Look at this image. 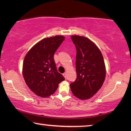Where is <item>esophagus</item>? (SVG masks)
I'll list each match as a JSON object with an SVG mask.
<instances>
[{"label":"esophagus","mask_w":131,"mask_h":131,"mask_svg":"<svg viewBox=\"0 0 131 131\" xmlns=\"http://www.w3.org/2000/svg\"><path fill=\"white\" fill-rule=\"evenodd\" d=\"M63 76H64V77L66 79V73H64L63 74Z\"/></svg>","instance_id":"1"}]
</instances>
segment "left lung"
Returning a JSON list of instances; mask_svg holds the SVG:
<instances>
[{
  "instance_id": "left-lung-1",
  "label": "left lung",
  "mask_w": 131,
  "mask_h": 131,
  "mask_svg": "<svg viewBox=\"0 0 131 131\" xmlns=\"http://www.w3.org/2000/svg\"><path fill=\"white\" fill-rule=\"evenodd\" d=\"M76 48L77 79L70 87L75 96L90 99L101 89L106 77L103 55L94 43L84 36H71Z\"/></svg>"
}]
</instances>
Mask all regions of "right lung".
Listing matches in <instances>:
<instances>
[{
  "label": "right lung",
  "mask_w": 131,
  "mask_h": 131,
  "mask_svg": "<svg viewBox=\"0 0 131 131\" xmlns=\"http://www.w3.org/2000/svg\"><path fill=\"white\" fill-rule=\"evenodd\" d=\"M65 39L55 36L42 39L30 48L24 58L23 74L29 89L37 96L46 97L56 91L65 80L58 72L54 55Z\"/></svg>",
  "instance_id": "right-lung-1"
}]
</instances>
